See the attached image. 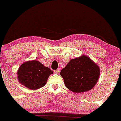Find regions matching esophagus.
<instances>
[{"instance_id":"1","label":"esophagus","mask_w":121,"mask_h":121,"mask_svg":"<svg viewBox=\"0 0 121 121\" xmlns=\"http://www.w3.org/2000/svg\"><path fill=\"white\" fill-rule=\"evenodd\" d=\"M54 73H55V74H59V73H60V69H56V70H55L54 71Z\"/></svg>"}]
</instances>
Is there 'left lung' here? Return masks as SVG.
Listing matches in <instances>:
<instances>
[{"label": "left lung", "mask_w": 121, "mask_h": 121, "mask_svg": "<svg viewBox=\"0 0 121 121\" xmlns=\"http://www.w3.org/2000/svg\"><path fill=\"white\" fill-rule=\"evenodd\" d=\"M99 74V66L85 55L71 60L60 73L65 86L75 93L90 91L97 83Z\"/></svg>", "instance_id": "obj_1"}]
</instances>
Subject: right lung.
Listing matches in <instances>:
<instances>
[{
  "label": "right lung",
  "mask_w": 121,
  "mask_h": 121,
  "mask_svg": "<svg viewBox=\"0 0 121 121\" xmlns=\"http://www.w3.org/2000/svg\"><path fill=\"white\" fill-rule=\"evenodd\" d=\"M53 71L44 66L40 62L34 60L22 64L17 71L18 82L32 90H36L44 86Z\"/></svg>",
  "instance_id": "right-lung-1"
}]
</instances>
